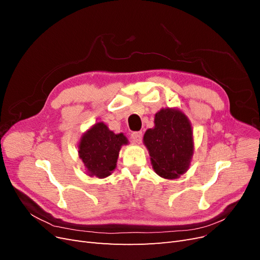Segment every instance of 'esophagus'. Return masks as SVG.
I'll use <instances>...</instances> for the list:
<instances>
[{"label":"esophagus","mask_w":260,"mask_h":260,"mask_svg":"<svg viewBox=\"0 0 260 260\" xmlns=\"http://www.w3.org/2000/svg\"><path fill=\"white\" fill-rule=\"evenodd\" d=\"M142 138H143V133L141 131L138 132H133L131 135V139H132V142L135 144H140L142 142Z\"/></svg>","instance_id":"esophagus-1"}]
</instances>
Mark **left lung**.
<instances>
[{
  "label": "left lung",
  "instance_id": "1",
  "mask_svg": "<svg viewBox=\"0 0 260 260\" xmlns=\"http://www.w3.org/2000/svg\"><path fill=\"white\" fill-rule=\"evenodd\" d=\"M154 128L143 137L154 171L165 179H177L190 168L194 154L192 124L187 116L174 107L155 114Z\"/></svg>",
  "mask_w": 260,
  "mask_h": 260
}]
</instances>
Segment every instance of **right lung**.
<instances>
[{
  "label": "right lung",
  "mask_w": 260,
  "mask_h": 260,
  "mask_svg": "<svg viewBox=\"0 0 260 260\" xmlns=\"http://www.w3.org/2000/svg\"><path fill=\"white\" fill-rule=\"evenodd\" d=\"M128 139L123 133H114L103 121L94 123L80 138L78 154L82 159L85 174L104 179L117 167V159L122 145Z\"/></svg>",
  "instance_id": "obj_1"
}]
</instances>
